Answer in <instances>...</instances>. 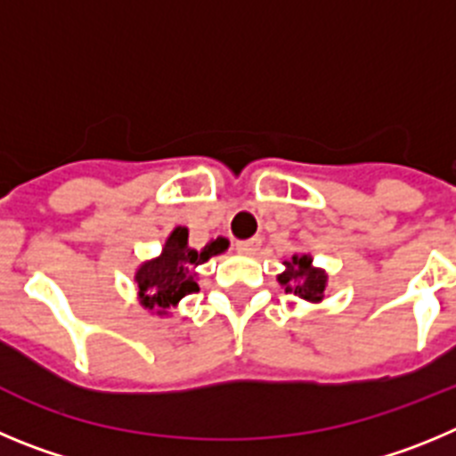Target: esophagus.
<instances>
[{"instance_id": "34e87169", "label": "esophagus", "mask_w": 456, "mask_h": 456, "mask_svg": "<svg viewBox=\"0 0 456 456\" xmlns=\"http://www.w3.org/2000/svg\"><path fill=\"white\" fill-rule=\"evenodd\" d=\"M258 245H261V238H248V240H238L236 249L243 254H252V252H256Z\"/></svg>"}]
</instances>
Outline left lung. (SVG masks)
Listing matches in <instances>:
<instances>
[{
  "label": "left lung",
  "instance_id": "obj_1",
  "mask_svg": "<svg viewBox=\"0 0 456 456\" xmlns=\"http://www.w3.org/2000/svg\"><path fill=\"white\" fill-rule=\"evenodd\" d=\"M289 270L279 274V281L286 286V293H295L297 297L320 302L325 293L327 274L322 270L311 265V256H293V261H286Z\"/></svg>",
  "mask_w": 456,
  "mask_h": 456
}]
</instances>
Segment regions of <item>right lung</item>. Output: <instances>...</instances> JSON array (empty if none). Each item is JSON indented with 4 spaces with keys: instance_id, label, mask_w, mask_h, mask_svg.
<instances>
[{
    "instance_id": "add662e5",
    "label": "right lung",
    "mask_w": 456,
    "mask_h": 456,
    "mask_svg": "<svg viewBox=\"0 0 456 456\" xmlns=\"http://www.w3.org/2000/svg\"><path fill=\"white\" fill-rule=\"evenodd\" d=\"M229 248L227 238H216L202 252L188 248V229L177 227L166 240L163 254L154 261H147L138 268L136 281L141 290V305L145 309H154L163 314L175 306L186 295L198 293L200 286L195 281L192 268L202 265L204 261Z\"/></svg>"
}]
</instances>
